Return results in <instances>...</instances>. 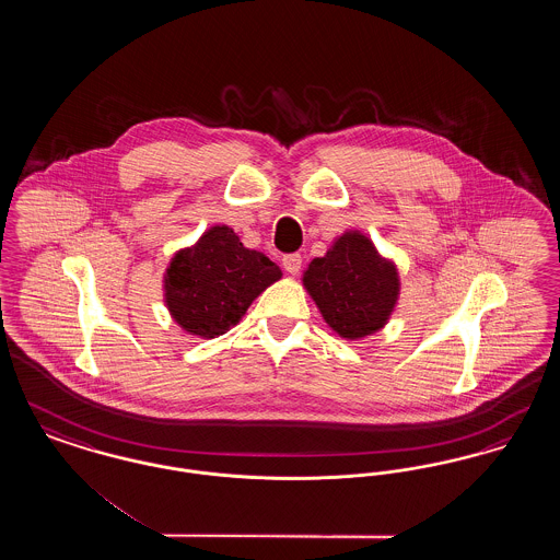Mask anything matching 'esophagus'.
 Returning a JSON list of instances; mask_svg holds the SVG:
<instances>
[{"label": "esophagus", "instance_id": "1", "mask_svg": "<svg viewBox=\"0 0 560 560\" xmlns=\"http://www.w3.org/2000/svg\"><path fill=\"white\" fill-rule=\"evenodd\" d=\"M283 268H285L290 275H298V270L302 268V256H300V254H288V256H283Z\"/></svg>", "mask_w": 560, "mask_h": 560}]
</instances>
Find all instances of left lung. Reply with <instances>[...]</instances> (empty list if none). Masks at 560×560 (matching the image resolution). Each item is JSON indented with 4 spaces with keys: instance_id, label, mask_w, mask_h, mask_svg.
Returning <instances> with one entry per match:
<instances>
[{
    "instance_id": "left-lung-1",
    "label": "left lung",
    "mask_w": 560,
    "mask_h": 560,
    "mask_svg": "<svg viewBox=\"0 0 560 560\" xmlns=\"http://www.w3.org/2000/svg\"><path fill=\"white\" fill-rule=\"evenodd\" d=\"M302 281L325 323L347 340L382 329L399 300L397 267L359 231L334 241L329 252L304 270Z\"/></svg>"
}]
</instances>
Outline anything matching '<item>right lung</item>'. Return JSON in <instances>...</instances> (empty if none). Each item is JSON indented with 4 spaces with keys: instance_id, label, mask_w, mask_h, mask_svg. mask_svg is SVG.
<instances>
[{
    "instance_id": "add662e5",
    "label": "right lung",
    "mask_w": 560,
    "mask_h": 560,
    "mask_svg": "<svg viewBox=\"0 0 560 560\" xmlns=\"http://www.w3.org/2000/svg\"><path fill=\"white\" fill-rule=\"evenodd\" d=\"M279 279L281 268L243 247L235 231L220 224L172 258L163 277L165 304L185 331L215 338L237 325L249 304Z\"/></svg>"
}]
</instances>
